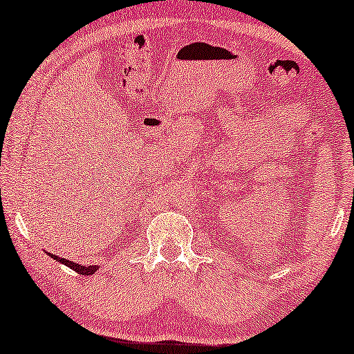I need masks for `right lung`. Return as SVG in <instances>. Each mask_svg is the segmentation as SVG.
<instances>
[{
	"instance_id": "1",
	"label": "right lung",
	"mask_w": 354,
	"mask_h": 354,
	"mask_svg": "<svg viewBox=\"0 0 354 354\" xmlns=\"http://www.w3.org/2000/svg\"><path fill=\"white\" fill-rule=\"evenodd\" d=\"M46 253H48V251H46ZM48 256H51V258L56 259L57 263L67 266V268L72 269V270H75L77 274H82V275H93V274L96 272V270H98V269L101 268V266H98V264L82 266V264H79V263H75V261H69V259L59 258V256H56V254H53V253H48Z\"/></svg>"
}]
</instances>
